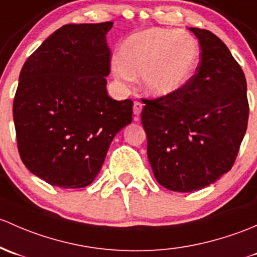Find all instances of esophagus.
Instances as JSON below:
<instances>
[{"instance_id":"obj_1","label":"esophagus","mask_w":257,"mask_h":257,"mask_svg":"<svg viewBox=\"0 0 257 257\" xmlns=\"http://www.w3.org/2000/svg\"><path fill=\"white\" fill-rule=\"evenodd\" d=\"M142 111V104L140 101H135L134 102V115H135V120H139V116Z\"/></svg>"}]
</instances>
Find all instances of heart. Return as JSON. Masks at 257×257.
<instances>
[{"instance_id":"heart-1","label":"heart","mask_w":257,"mask_h":257,"mask_svg":"<svg viewBox=\"0 0 257 257\" xmlns=\"http://www.w3.org/2000/svg\"><path fill=\"white\" fill-rule=\"evenodd\" d=\"M198 55V43L189 33L152 28L123 42L120 59L112 62L113 76L128 84L141 75V86L147 95L169 96L188 83Z\"/></svg>"}]
</instances>
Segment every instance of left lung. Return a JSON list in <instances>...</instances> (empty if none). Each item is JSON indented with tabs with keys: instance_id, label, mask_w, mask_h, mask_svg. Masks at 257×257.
I'll return each instance as SVG.
<instances>
[{
	"instance_id": "8db88e82",
	"label": "left lung",
	"mask_w": 257,
	"mask_h": 257,
	"mask_svg": "<svg viewBox=\"0 0 257 257\" xmlns=\"http://www.w3.org/2000/svg\"><path fill=\"white\" fill-rule=\"evenodd\" d=\"M188 30L202 50L195 74L169 96L142 100L141 113L156 181L182 193L203 189L231 169L248 118L241 67L215 34Z\"/></svg>"
}]
</instances>
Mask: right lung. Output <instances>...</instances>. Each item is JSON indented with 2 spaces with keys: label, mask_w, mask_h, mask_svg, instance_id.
Masks as SVG:
<instances>
[{
  "label": "right lung",
  "mask_w": 257,
  "mask_h": 257,
  "mask_svg": "<svg viewBox=\"0 0 257 257\" xmlns=\"http://www.w3.org/2000/svg\"><path fill=\"white\" fill-rule=\"evenodd\" d=\"M112 22L65 25L26 60L13 100L18 152L52 186L84 188L113 137L132 121L130 99L107 95Z\"/></svg>",
  "instance_id": "right-lung-1"
}]
</instances>
